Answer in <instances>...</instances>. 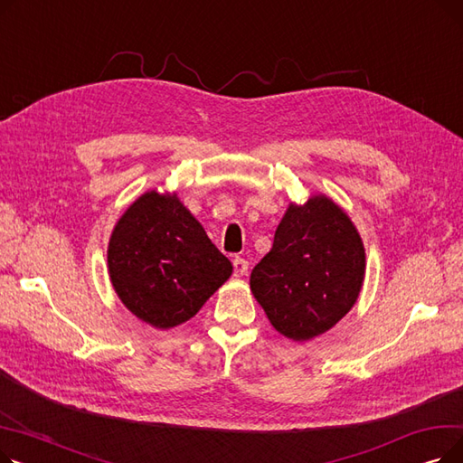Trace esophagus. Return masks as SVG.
Wrapping results in <instances>:
<instances>
[{"label":"esophagus","instance_id":"obj_1","mask_svg":"<svg viewBox=\"0 0 463 463\" xmlns=\"http://www.w3.org/2000/svg\"><path fill=\"white\" fill-rule=\"evenodd\" d=\"M232 266H234V276H236V278H241V276H246V274H248L250 262H248L246 259L236 257V259L232 260Z\"/></svg>","mask_w":463,"mask_h":463}]
</instances>
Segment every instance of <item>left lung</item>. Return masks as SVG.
I'll use <instances>...</instances> for the list:
<instances>
[{"instance_id": "8db88e82", "label": "left lung", "mask_w": 463, "mask_h": 463, "mask_svg": "<svg viewBox=\"0 0 463 463\" xmlns=\"http://www.w3.org/2000/svg\"><path fill=\"white\" fill-rule=\"evenodd\" d=\"M364 272L366 253L349 215L326 194H313L288 204L250 287L279 334L307 342L351 311Z\"/></svg>"}]
</instances>
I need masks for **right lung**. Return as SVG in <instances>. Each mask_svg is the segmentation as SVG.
Instances as JSON below:
<instances>
[{"mask_svg":"<svg viewBox=\"0 0 463 463\" xmlns=\"http://www.w3.org/2000/svg\"><path fill=\"white\" fill-rule=\"evenodd\" d=\"M109 276L124 306L166 330L197 315L232 274L176 193L148 191L118 219L109 241Z\"/></svg>","mask_w":463,"mask_h":463,"instance_id":"add662e5","label":"right lung"}]
</instances>
